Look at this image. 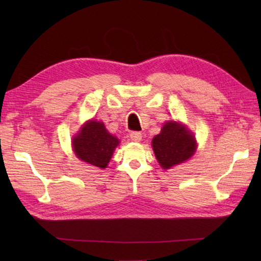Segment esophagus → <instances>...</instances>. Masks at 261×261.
Masks as SVG:
<instances>
[{"label": "esophagus", "instance_id": "34e87169", "mask_svg": "<svg viewBox=\"0 0 261 261\" xmlns=\"http://www.w3.org/2000/svg\"><path fill=\"white\" fill-rule=\"evenodd\" d=\"M130 138H131V140H132V141H135V142H139V141L141 140L142 135L140 134V132L135 131V132H131V134H130Z\"/></svg>", "mask_w": 261, "mask_h": 261}]
</instances>
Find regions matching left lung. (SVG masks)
<instances>
[{
    "label": "left lung",
    "instance_id": "8db88e82",
    "mask_svg": "<svg viewBox=\"0 0 261 261\" xmlns=\"http://www.w3.org/2000/svg\"><path fill=\"white\" fill-rule=\"evenodd\" d=\"M152 148L160 166L168 169L190 159L195 152L196 141L186 127L173 121L167 122L153 138Z\"/></svg>",
    "mask_w": 261,
    "mask_h": 261
}]
</instances>
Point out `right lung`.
I'll list each match as a JSON object with an SVG mask.
<instances>
[{
    "label": "right lung",
    "mask_w": 261,
    "mask_h": 261,
    "mask_svg": "<svg viewBox=\"0 0 261 261\" xmlns=\"http://www.w3.org/2000/svg\"><path fill=\"white\" fill-rule=\"evenodd\" d=\"M118 138L109 134L102 122L88 121L81 132L73 139V148L77 158L99 168L107 167Z\"/></svg>",
    "instance_id": "add662e5"
}]
</instances>
